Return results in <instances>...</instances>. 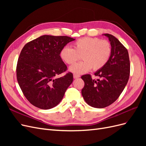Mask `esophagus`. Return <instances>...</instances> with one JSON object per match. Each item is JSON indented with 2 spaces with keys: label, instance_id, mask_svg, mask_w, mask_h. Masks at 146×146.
I'll use <instances>...</instances> for the list:
<instances>
[{
  "label": "esophagus",
  "instance_id": "34e87169",
  "mask_svg": "<svg viewBox=\"0 0 146 146\" xmlns=\"http://www.w3.org/2000/svg\"><path fill=\"white\" fill-rule=\"evenodd\" d=\"M73 77H74V78L76 79V78H79L80 76H79V75H77V74H74V75H73Z\"/></svg>",
  "mask_w": 146,
  "mask_h": 146
}]
</instances>
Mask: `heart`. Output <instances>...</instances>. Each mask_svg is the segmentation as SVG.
<instances>
[{"instance_id": "b5f03b06", "label": "heart", "mask_w": 146, "mask_h": 146, "mask_svg": "<svg viewBox=\"0 0 146 146\" xmlns=\"http://www.w3.org/2000/svg\"><path fill=\"white\" fill-rule=\"evenodd\" d=\"M74 48L66 46L60 51V57L63 61L71 64L80 59L81 62L70 66L69 70L74 74H81L89 71L92 68L97 70L107 63L111 55V46L106 40L98 38L85 37L74 43Z\"/></svg>"}]
</instances>
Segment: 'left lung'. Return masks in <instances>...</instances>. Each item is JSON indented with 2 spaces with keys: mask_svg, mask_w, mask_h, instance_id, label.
<instances>
[{
  "mask_svg": "<svg viewBox=\"0 0 146 146\" xmlns=\"http://www.w3.org/2000/svg\"><path fill=\"white\" fill-rule=\"evenodd\" d=\"M103 35L110 42L111 55L107 63L95 72L99 79H92L89 74L82 76L85 82L83 98L88 105L97 108L107 107L117 99L127 85L130 70L127 48L113 35Z\"/></svg>",
  "mask_w": 146,
  "mask_h": 146,
  "instance_id": "obj_1",
  "label": "left lung"
}]
</instances>
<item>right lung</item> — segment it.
<instances>
[{
    "label": "right lung",
    "mask_w": 146,
    "mask_h": 146,
    "mask_svg": "<svg viewBox=\"0 0 146 146\" xmlns=\"http://www.w3.org/2000/svg\"><path fill=\"white\" fill-rule=\"evenodd\" d=\"M72 38L42 35L24 46L17 61V80L27 99L39 108L55 107L73 81V75L58 76L67 66L60 54Z\"/></svg>",
    "instance_id": "right-lung-1"
}]
</instances>
